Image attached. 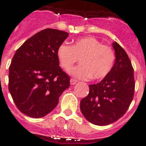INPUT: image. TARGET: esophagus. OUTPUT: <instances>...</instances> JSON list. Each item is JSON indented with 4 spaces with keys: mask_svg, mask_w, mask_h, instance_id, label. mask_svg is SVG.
<instances>
[{
    "mask_svg": "<svg viewBox=\"0 0 146 146\" xmlns=\"http://www.w3.org/2000/svg\"><path fill=\"white\" fill-rule=\"evenodd\" d=\"M76 82H77V81H76V80H74V79L70 80V84H71V85H74V84H76Z\"/></svg>",
    "mask_w": 146,
    "mask_h": 146,
    "instance_id": "1",
    "label": "esophagus"
}]
</instances>
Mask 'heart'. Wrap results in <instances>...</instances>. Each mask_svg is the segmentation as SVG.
<instances>
[{
  "instance_id": "1",
  "label": "heart",
  "mask_w": 146,
  "mask_h": 146,
  "mask_svg": "<svg viewBox=\"0 0 146 146\" xmlns=\"http://www.w3.org/2000/svg\"><path fill=\"white\" fill-rule=\"evenodd\" d=\"M57 58L66 71H69L80 59V65L70 71V75L76 79L88 80L92 77L100 80L112 70L115 54L112 48L102 45L97 39L84 37L76 40L71 47L62 44L57 49Z\"/></svg>"
}]
</instances>
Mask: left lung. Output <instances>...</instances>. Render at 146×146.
Listing matches in <instances>:
<instances>
[{
    "mask_svg": "<svg viewBox=\"0 0 146 146\" xmlns=\"http://www.w3.org/2000/svg\"><path fill=\"white\" fill-rule=\"evenodd\" d=\"M115 62L107 76L89 85L88 95L80 101L81 113L93 124L116 122L127 112L135 92L134 70L126 51L114 41Z\"/></svg>",
    "mask_w": 146,
    "mask_h": 146,
    "instance_id": "8db88e82",
    "label": "left lung"
}]
</instances>
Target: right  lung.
I'll use <instances>...</instances> for the list:
<instances>
[{
    "mask_svg": "<svg viewBox=\"0 0 146 146\" xmlns=\"http://www.w3.org/2000/svg\"><path fill=\"white\" fill-rule=\"evenodd\" d=\"M69 33L54 29L40 31L24 42L9 67L8 90L21 112L41 118L58 104L70 87V76L59 66L57 49Z\"/></svg>",
    "mask_w": 146,
    "mask_h": 146,
    "instance_id": "obj_1",
    "label": "right lung"
}]
</instances>
